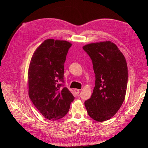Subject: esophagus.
Segmentation results:
<instances>
[{
  "label": "esophagus",
  "instance_id": "34e87169",
  "mask_svg": "<svg viewBox=\"0 0 148 148\" xmlns=\"http://www.w3.org/2000/svg\"><path fill=\"white\" fill-rule=\"evenodd\" d=\"M79 89H74V92H75V93L76 94V95H78V94L79 93Z\"/></svg>",
  "mask_w": 148,
  "mask_h": 148
}]
</instances>
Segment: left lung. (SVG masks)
Segmentation results:
<instances>
[{"label":"left lung","instance_id":"8db88e82","mask_svg":"<svg viewBox=\"0 0 148 148\" xmlns=\"http://www.w3.org/2000/svg\"><path fill=\"white\" fill-rule=\"evenodd\" d=\"M83 48L92 59L95 74V86L84 106L94 120L105 121L118 112L125 100L128 83L126 60L109 40L88 44Z\"/></svg>","mask_w":148,"mask_h":148}]
</instances>
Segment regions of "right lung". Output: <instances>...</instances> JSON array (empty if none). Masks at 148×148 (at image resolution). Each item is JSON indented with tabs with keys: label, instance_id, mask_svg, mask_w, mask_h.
I'll return each instance as SVG.
<instances>
[{
	"label": "right lung",
	"instance_id": "obj_1",
	"mask_svg": "<svg viewBox=\"0 0 148 148\" xmlns=\"http://www.w3.org/2000/svg\"><path fill=\"white\" fill-rule=\"evenodd\" d=\"M72 44L66 40L46 39L36 49L28 72L29 95L34 105L49 120L67 114L73 95L64 83V63Z\"/></svg>",
	"mask_w": 148,
	"mask_h": 148
}]
</instances>
